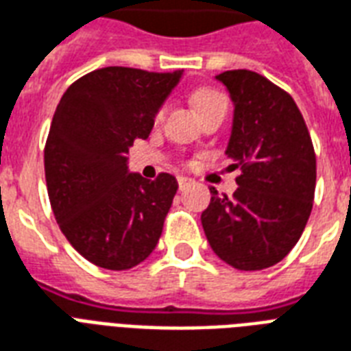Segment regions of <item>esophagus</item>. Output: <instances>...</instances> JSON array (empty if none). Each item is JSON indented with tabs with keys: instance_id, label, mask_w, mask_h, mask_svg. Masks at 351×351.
Segmentation results:
<instances>
[{
	"instance_id": "1",
	"label": "esophagus",
	"mask_w": 351,
	"mask_h": 351,
	"mask_svg": "<svg viewBox=\"0 0 351 351\" xmlns=\"http://www.w3.org/2000/svg\"><path fill=\"white\" fill-rule=\"evenodd\" d=\"M189 184H191L189 178H186V176H178V187H180V191H184Z\"/></svg>"
}]
</instances>
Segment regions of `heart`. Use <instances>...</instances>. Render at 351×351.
I'll use <instances>...</instances> for the list:
<instances>
[{"label": "heart", "mask_w": 351, "mask_h": 351, "mask_svg": "<svg viewBox=\"0 0 351 351\" xmlns=\"http://www.w3.org/2000/svg\"><path fill=\"white\" fill-rule=\"evenodd\" d=\"M193 104L195 108L199 110L200 116H204L206 112L215 110V108H226L228 106V99L223 92H219L217 88H200L193 93ZM165 114V106H160L156 112L154 119L162 121Z\"/></svg>", "instance_id": "obj_1"}]
</instances>
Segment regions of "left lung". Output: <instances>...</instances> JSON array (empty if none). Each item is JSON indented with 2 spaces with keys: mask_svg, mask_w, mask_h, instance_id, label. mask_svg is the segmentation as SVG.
Instances as JSON below:
<instances>
[{
  "mask_svg": "<svg viewBox=\"0 0 351 351\" xmlns=\"http://www.w3.org/2000/svg\"><path fill=\"white\" fill-rule=\"evenodd\" d=\"M235 104L228 154L239 171L232 197L210 187L202 228L210 247L237 271L276 265L311 215L317 156L302 112L285 90L250 69L217 75Z\"/></svg>",
  "mask_w": 351,
  "mask_h": 351,
  "instance_id": "8db88e82",
  "label": "left lung"
}]
</instances>
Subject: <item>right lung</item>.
<instances>
[{"label":"right lung","mask_w":351,"mask_h":351,"mask_svg":"<svg viewBox=\"0 0 351 351\" xmlns=\"http://www.w3.org/2000/svg\"><path fill=\"white\" fill-rule=\"evenodd\" d=\"M182 71L110 66L66 90L51 121L44 167L51 210L77 252L108 271L151 256L175 199L176 178L130 175L128 147L145 140Z\"/></svg>","instance_id":"obj_1"}]
</instances>
